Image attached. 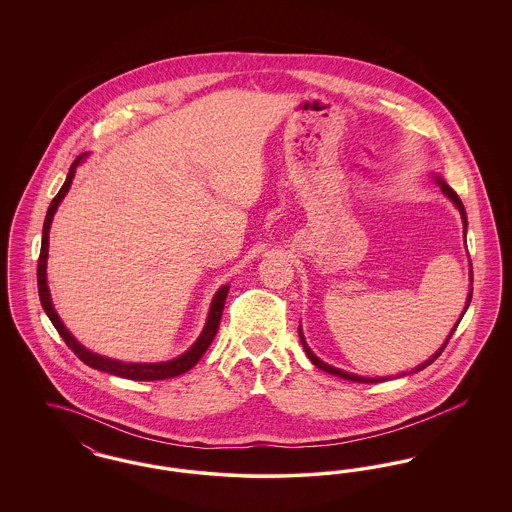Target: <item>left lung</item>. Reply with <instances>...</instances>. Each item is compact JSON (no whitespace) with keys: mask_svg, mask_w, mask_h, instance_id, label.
<instances>
[{"mask_svg":"<svg viewBox=\"0 0 512 512\" xmlns=\"http://www.w3.org/2000/svg\"><path fill=\"white\" fill-rule=\"evenodd\" d=\"M434 176V180H436V184H438L439 188H441V192L443 195L447 197V199H451L453 201V205L459 209V213H461V219H463V232L464 236H466V224H468V220H466V211H464L463 201L459 199V195L455 194V190L439 176V174H432ZM470 282H472V263H470ZM470 299H472V288H470V292H468V297H466V305H464V313H466V309H468V305H470ZM461 315V318H463ZM461 318L457 320V324L453 326V330L449 332V336H447V340L443 341V345L439 347L438 351L428 359V361H424L422 365L416 366L413 368L411 372H401V374H397L399 378L401 376H405V374H413V372H418V370H422V368H426L428 365H432L436 359H438L439 355H441V351L445 349V345H447V341L451 340V336H453V332H455V328L459 326V322H461ZM299 340L303 343V349H305V353H307V357L311 359V363L320 368V370H324V372H330V374H334V376H340L343 380H351V382H363V384H376V382H386V380H390L393 376H376V378H366V376H357V374H353V372H345V370H341V368H336V366L328 365V363H324V361H320L317 355L311 351V347L307 345V341H305V336H303V330H301V326H299Z\"/></svg>","mask_w":512,"mask_h":512,"instance_id":"1","label":"left lung"}]
</instances>
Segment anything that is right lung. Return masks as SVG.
Segmentation results:
<instances>
[{
    "mask_svg": "<svg viewBox=\"0 0 512 512\" xmlns=\"http://www.w3.org/2000/svg\"><path fill=\"white\" fill-rule=\"evenodd\" d=\"M88 157V153H82L74 159L69 174H67V180L65 184L61 186L59 194L53 197L51 205H49L48 215L44 220V230H42V249H40V259H38V293H40V301H42V307L46 311L49 320L53 322V326L57 328L59 336L65 340V343L71 347L74 351V355L84 363V365L92 366L96 370L101 372H107V374H113V376H121V378H128V380H140V382H153V380H167V378H174V376H180L184 372H188L190 368H194L197 365V361L203 357V353L209 349L211 341L215 340L217 336V330H219L220 317H222V309H224V301H226V295L230 290V284H224L220 286L219 292L213 295V301H211V307H209V315L205 320V326L199 334V338L194 341V345L178 355L176 359L171 361H163V363H126V361H119V359H111V357H105V355H99L94 353L90 349H86L80 341L74 338L73 334L67 330V326L63 324V320L57 315L55 307H53V301H51V295H49L48 286V249H49V228H51V220L53 215L57 211V207L61 205L63 197L69 194V188L73 184L74 174L78 165H82V161Z\"/></svg>",
    "mask_w": 512,
    "mask_h": 512,
    "instance_id": "right-lung-1",
    "label": "right lung"
}]
</instances>
